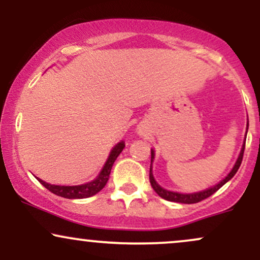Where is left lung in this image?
Instances as JSON below:
<instances>
[{"label":"left lung","mask_w":260,"mask_h":260,"mask_svg":"<svg viewBox=\"0 0 260 260\" xmlns=\"http://www.w3.org/2000/svg\"><path fill=\"white\" fill-rule=\"evenodd\" d=\"M247 129H248V123H247ZM244 147H246V142L243 143V147H242V150H241L240 153V156H238L237 161H236L234 169L231 170V172L226 176L225 178L221 182H219V183L216 184V186L211 187V188H208V189L203 190V192H198V193H190V194H182V193H177V192H171V190H166L164 189V188H161L159 184L156 183V181L154 180V176H153V171H151V165H150V174H149V180H150V183H151V187L154 188L155 192L159 194L161 198L166 199V201H170V202H176V203H183V204H194V203H198V202H202L204 201V199H207L208 197L213 196L214 193L216 192V190H219L220 188H221L223 184L226 183V182L231 180L232 177H234L236 172H237V170L240 169L241 166V162H242V159H243V153H244ZM153 159H154V150H151V162H153Z\"/></svg>","instance_id":"8db88e82"}]
</instances>
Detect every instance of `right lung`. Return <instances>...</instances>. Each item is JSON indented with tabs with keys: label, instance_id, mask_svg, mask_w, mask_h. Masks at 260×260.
I'll list each match as a JSON object with an SVG mask.
<instances>
[{
	"label": "right lung",
	"instance_id": "1",
	"mask_svg": "<svg viewBox=\"0 0 260 260\" xmlns=\"http://www.w3.org/2000/svg\"><path fill=\"white\" fill-rule=\"evenodd\" d=\"M123 148H124V143L123 142L118 143V144L112 149L111 153H110L109 159H107L104 169L101 170L100 175L98 176L94 181L88 182V183L85 184H80V186H55V184L46 183V182L40 180V178H38V180L45 188H47L50 192L58 197H63V198H68V199L88 198V197L96 194L98 192H100V190L105 187L107 181H109L110 172H111L113 162H115V160L117 159L118 155L121 154V151L123 150Z\"/></svg>",
	"mask_w": 260,
	"mask_h": 260
}]
</instances>
